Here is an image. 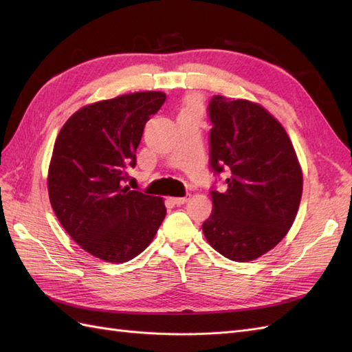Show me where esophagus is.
I'll list each match as a JSON object with an SVG mask.
<instances>
[{
    "label": "esophagus",
    "mask_w": 352,
    "mask_h": 352,
    "mask_svg": "<svg viewBox=\"0 0 352 352\" xmlns=\"http://www.w3.org/2000/svg\"><path fill=\"white\" fill-rule=\"evenodd\" d=\"M189 199V195H186V197H175V198H170V201L173 202V204H176V206H182V204H185V202Z\"/></svg>",
    "instance_id": "1"
}]
</instances>
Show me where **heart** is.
I'll return each instance as SVG.
<instances>
[{
    "instance_id": "obj_1",
    "label": "heart",
    "mask_w": 352,
    "mask_h": 352,
    "mask_svg": "<svg viewBox=\"0 0 352 352\" xmlns=\"http://www.w3.org/2000/svg\"><path fill=\"white\" fill-rule=\"evenodd\" d=\"M199 111H201V104L198 100H194V98L188 100L182 109V113H198L199 114Z\"/></svg>"
}]
</instances>
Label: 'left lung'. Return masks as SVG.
I'll list each match as a JSON object with an SVG mask.
<instances>
[{
  "instance_id": "8db88e82",
  "label": "left lung",
  "mask_w": 352,
  "mask_h": 352,
  "mask_svg": "<svg viewBox=\"0 0 352 352\" xmlns=\"http://www.w3.org/2000/svg\"><path fill=\"white\" fill-rule=\"evenodd\" d=\"M211 167L226 168L225 192L211 190L212 211L202 223L207 242L226 258L252 261L289 232L302 195V168L291 138L263 105L212 97Z\"/></svg>"
}]
</instances>
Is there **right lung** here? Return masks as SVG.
Listing matches in <instances>:
<instances>
[{
	"mask_svg": "<svg viewBox=\"0 0 352 352\" xmlns=\"http://www.w3.org/2000/svg\"><path fill=\"white\" fill-rule=\"evenodd\" d=\"M164 101V92L144 91L92 102L57 135L47 177L51 207L70 238L100 260L135 258L164 220L163 198L123 186L145 123Z\"/></svg>",
	"mask_w": 352,
	"mask_h": 352,
	"instance_id": "obj_1",
	"label": "right lung"
}]
</instances>
